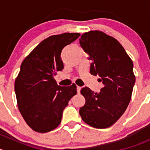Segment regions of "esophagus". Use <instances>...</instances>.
<instances>
[{"label":"esophagus","instance_id":"1","mask_svg":"<svg viewBox=\"0 0 150 150\" xmlns=\"http://www.w3.org/2000/svg\"><path fill=\"white\" fill-rule=\"evenodd\" d=\"M81 88H82L80 87V86H77V92H78V93H80Z\"/></svg>","mask_w":150,"mask_h":150}]
</instances>
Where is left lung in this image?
Masks as SVG:
<instances>
[{
  "mask_svg": "<svg viewBox=\"0 0 150 150\" xmlns=\"http://www.w3.org/2000/svg\"><path fill=\"white\" fill-rule=\"evenodd\" d=\"M79 40L91 59V74L99 75L104 84L99 93L88 87L81 89L86 103L80 108V115L93 128H109L121 117L131 101L136 81L133 62L115 38L102 31L85 33Z\"/></svg>",
  "mask_w": 150,
  "mask_h": 150,
  "instance_id": "1",
  "label": "left lung"
}]
</instances>
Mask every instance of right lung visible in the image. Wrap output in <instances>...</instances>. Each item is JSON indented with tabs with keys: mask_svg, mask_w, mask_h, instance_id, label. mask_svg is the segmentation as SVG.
I'll list each match as a JSON object with an SVG mask.
<instances>
[{
	"mask_svg": "<svg viewBox=\"0 0 150 150\" xmlns=\"http://www.w3.org/2000/svg\"><path fill=\"white\" fill-rule=\"evenodd\" d=\"M80 35L78 33H65L50 36L21 64L14 83L18 108L28 126L36 132H49L58 127L63 110L77 93L76 85L58 86L54 76L64 68L61 59L64 47Z\"/></svg>",
	"mask_w": 150,
	"mask_h": 150,
	"instance_id": "add662e5",
	"label": "right lung"
}]
</instances>
